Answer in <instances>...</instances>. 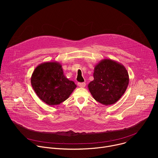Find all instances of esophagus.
<instances>
[{
    "instance_id": "esophagus-1",
    "label": "esophagus",
    "mask_w": 158,
    "mask_h": 158,
    "mask_svg": "<svg viewBox=\"0 0 158 158\" xmlns=\"http://www.w3.org/2000/svg\"><path fill=\"white\" fill-rule=\"evenodd\" d=\"M77 85L80 87H84L85 86V82H79L77 84Z\"/></svg>"
}]
</instances>
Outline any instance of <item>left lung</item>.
<instances>
[{"mask_svg":"<svg viewBox=\"0 0 158 158\" xmlns=\"http://www.w3.org/2000/svg\"><path fill=\"white\" fill-rule=\"evenodd\" d=\"M93 76L87 85L89 91L96 101L105 106L115 104L124 94L129 81L126 67L110 59L95 65Z\"/></svg>","mask_w":158,"mask_h":158,"instance_id":"1","label":"left lung"}]
</instances>
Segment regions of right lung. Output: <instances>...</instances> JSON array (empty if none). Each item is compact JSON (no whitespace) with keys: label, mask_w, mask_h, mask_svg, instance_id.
Wrapping results in <instances>:
<instances>
[{"label":"right lung","mask_w":158,"mask_h":158,"mask_svg":"<svg viewBox=\"0 0 158 158\" xmlns=\"http://www.w3.org/2000/svg\"><path fill=\"white\" fill-rule=\"evenodd\" d=\"M31 82L39 98L49 106L59 105L65 101L77 87L73 81L64 76L62 65L56 61L37 65Z\"/></svg>","instance_id":"right-lung-1"}]
</instances>
